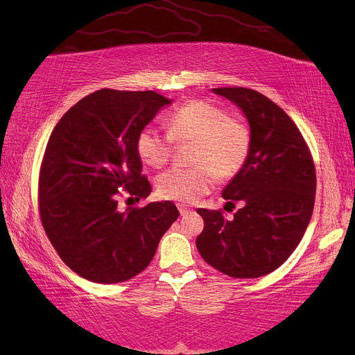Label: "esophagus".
I'll use <instances>...</instances> for the list:
<instances>
[{"instance_id": "esophagus-1", "label": "esophagus", "mask_w": 355, "mask_h": 355, "mask_svg": "<svg viewBox=\"0 0 355 355\" xmlns=\"http://www.w3.org/2000/svg\"><path fill=\"white\" fill-rule=\"evenodd\" d=\"M178 209H179V213L182 214V216H185V214H188L191 210L188 209V207H185V206H182V204H179L178 206Z\"/></svg>"}]
</instances>
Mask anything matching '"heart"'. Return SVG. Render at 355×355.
I'll list each match as a JSON object with an SVG mask.
<instances>
[{
    "label": "heart",
    "mask_w": 355,
    "mask_h": 355,
    "mask_svg": "<svg viewBox=\"0 0 355 355\" xmlns=\"http://www.w3.org/2000/svg\"><path fill=\"white\" fill-rule=\"evenodd\" d=\"M168 133L145 125L136 137V151L145 164L163 167L175 142H196L191 161L196 167H171L158 176V194L192 204L213 188L214 178L239 173L250 149L247 125L206 101H191L168 116Z\"/></svg>",
    "instance_id": "obj_1"
}]
</instances>
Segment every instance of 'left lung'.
<instances>
[{
	"mask_svg": "<svg viewBox=\"0 0 355 355\" xmlns=\"http://www.w3.org/2000/svg\"><path fill=\"white\" fill-rule=\"evenodd\" d=\"M211 90L244 114L250 149L222 192L231 204L243 201V207L232 219L198 209L204 230L196 244L220 272L257 278L283 265L302 240L314 210L315 168L299 128L280 106L250 89Z\"/></svg>",
	"mask_w": 355,
	"mask_h": 355,
	"instance_id": "left-lung-1",
	"label": "left lung"
}]
</instances>
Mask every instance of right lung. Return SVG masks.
Here are the masks:
<instances>
[{
    "instance_id": "obj_1",
    "label": "right lung",
    "mask_w": 355,
    "mask_h": 355,
    "mask_svg": "<svg viewBox=\"0 0 355 355\" xmlns=\"http://www.w3.org/2000/svg\"><path fill=\"white\" fill-rule=\"evenodd\" d=\"M171 102L151 90L103 89L53 128L40 171L41 222L62 261L85 280L114 284L142 272L179 216L170 201L118 207L121 191L137 200L151 194L136 137Z\"/></svg>"
}]
</instances>
